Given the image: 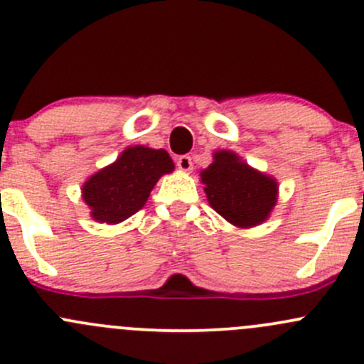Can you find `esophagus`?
Returning a JSON list of instances; mask_svg holds the SVG:
<instances>
[{
	"label": "esophagus",
	"instance_id": "obj_1",
	"mask_svg": "<svg viewBox=\"0 0 364 364\" xmlns=\"http://www.w3.org/2000/svg\"><path fill=\"white\" fill-rule=\"evenodd\" d=\"M176 164H178V168H179V171H181V172H192V171H193L192 159H190L188 155L179 156V159H178V161H176Z\"/></svg>",
	"mask_w": 364,
	"mask_h": 364
}]
</instances>
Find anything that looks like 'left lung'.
Wrapping results in <instances>:
<instances>
[{
    "instance_id": "8db88e82",
    "label": "left lung",
    "mask_w": 364,
    "mask_h": 364,
    "mask_svg": "<svg viewBox=\"0 0 364 364\" xmlns=\"http://www.w3.org/2000/svg\"><path fill=\"white\" fill-rule=\"evenodd\" d=\"M208 203L232 225L250 229L269 218L278 200V181L250 167L237 153L218 149L200 171Z\"/></svg>"
}]
</instances>
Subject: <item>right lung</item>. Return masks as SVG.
<instances>
[{
    "instance_id": "add662e5",
    "label": "right lung",
    "mask_w": 364,
    "mask_h": 364,
    "mask_svg": "<svg viewBox=\"0 0 364 364\" xmlns=\"http://www.w3.org/2000/svg\"><path fill=\"white\" fill-rule=\"evenodd\" d=\"M172 171L174 161L165 149L128 146L116 161L84 181L82 200L91 218L116 225L144 208L156 181Z\"/></svg>"
}]
</instances>
